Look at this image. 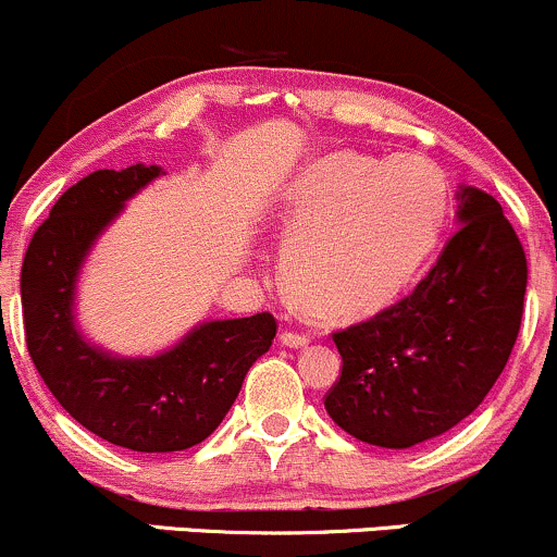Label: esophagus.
I'll return each mask as SVG.
<instances>
[{
	"label": "esophagus",
	"mask_w": 557,
	"mask_h": 557,
	"mask_svg": "<svg viewBox=\"0 0 557 557\" xmlns=\"http://www.w3.org/2000/svg\"><path fill=\"white\" fill-rule=\"evenodd\" d=\"M280 344L290 346V348H301L309 344V335L298 333V330H283V333H280Z\"/></svg>",
	"instance_id": "1"
}]
</instances>
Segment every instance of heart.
Here are the masks:
<instances>
[{
    "instance_id": "b5f03b06",
    "label": "heart",
    "mask_w": 557,
    "mask_h": 557,
    "mask_svg": "<svg viewBox=\"0 0 557 557\" xmlns=\"http://www.w3.org/2000/svg\"><path fill=\"white\" fill-rule=\"evenodd\" d=\"M447 213V180L423 156L317 158L274 213L293 296L327 317L383 307L436 246Z\"/></svg>"
}]
</instances>
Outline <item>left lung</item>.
<instances>
[{
    "label": "left lung",
    "mask_w": 557,
    "mask_h": 557,
    "mask_svg": "<svg viewBox=\"0 0 557 557\" xmlns=\"http://www.w3.org/2000/svg\"><path fill=\"white\" fill-rule=\"evenodd\" d=\"M457 198L462 227L414 290L333 333L344 368L325 409L364 444L442 436L484 401L516 346L527 253L492 195L462 187Z\"/></svg>",
    "instance_id": "obj_1"
}]
</instances>
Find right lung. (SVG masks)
Segmentation results:
<instances>
[{"label": "right lung", "instance_id": "right-lung-1", "mask_svg": "<svg viewBox=\"0 0 557 557\" xmlns=\"http://www.w3.org/2000/svg\"><path fill=\"white\" fill-rule=\"evenodd\" d=\"M161 166L100 169L65 189L30 237L21 269L26 346L60 407L95 436L132 451H180L209 438L269 351V311L193 327L158 357H110L73 322L76 277L100 232Z\"/></svg>", "mask_w": 557, "mask_h": 557}]
</instances>
